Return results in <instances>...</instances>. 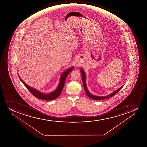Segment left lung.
<instances>
[{
  "label": "left lung",
  "mask_w": 147,
  "mask_h": 147,
  "mask_svg": "<svg viewBox=\"0 0 147 147\" xmlns=\"http://www.w3.org/2000/svg\"><path fill=\"white\" fill-rule=\"evenodd\" d=\"M80 72L82 74V82H83V86H84V88L85 92H86V94L88 96H89V97L91 98V99L94 100H103V99H106L109 98L111 97L112 96H114L116 94V93H117L118 92H119V90H120L121 89H122V88L123 87V86H122L120 88L117 89V90H115V92H113V93H111L110 94L108 95L107 96H97L93 95L88 90L86 86V75H85V73L82 68H80Z\"/></svg>",
  "instance_id": "1"
}]
</instances>
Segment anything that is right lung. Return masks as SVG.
I'll return each instance as SVG.
<instances>
[{"label": "right lung", "mask_w": 147, "mask_h": 147, "mask_svg": "<svg viewBox=\"0 0 147 147\" xmlns=\"http://www.w3.org/2000/svg\"><path fill=\"white\" fill-rule=\"evenodd\" d=\"M73 69V67H71L70 68L67 69L63 73L60 77V80L59 83L57 88L54 92H52L51 93H48V94L42 93V92L32 88L30 86H28V85L26 84L24 82H23V80H22V79H20V77L19 75H18V76H19V79H20L21 82L23 83V84L24 85V86L26 87L27 89L29 90L30 92L32 95H34V96L38 98L39 99L44 100H54L58 97V96H59L61 94L63 87H64V84H65L66 78L67 77L68 74Z\"/></svg>", "instance_id": "obj_1"}]
</instances>
